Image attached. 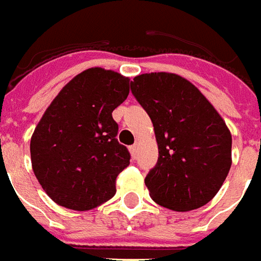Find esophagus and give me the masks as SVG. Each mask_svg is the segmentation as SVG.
Listing matches in <instances>:
<instances>
[{"mask_svg":"<svg viewBox=\"0 0 261 261\" xmlns=\"http://www.w3.org/2000/svg\"><path fill=\"white\" fill-rule=\"evenodd\" d=\"M138 150H139V146L138 144H133L129 147V151L132 154V159H136V155H138Z\"/></svg>","mask_w":261,"mask_h":261,"instance_id":"obj_1","label":"esophagus"}]
</instances>
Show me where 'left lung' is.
<instances>
[{
    "label": "left lung",
    "instance_id": "obj_1",
    "mask_svg": "<svg viewBox=\"0 0 261 261\" xmlns=\"http://www.w3.org/2000/svg\"><path fill=\"white\" fill-rule=\"evenodd\" d=\"M130 89L149 114L159 144L157 165L144 179L151 199L174 211L207 204L232 164L225 121L193 83L176 73H142Z\"/></svg>",
    "mask_w": 261,
    "mask_h": 261
}]
</instances>
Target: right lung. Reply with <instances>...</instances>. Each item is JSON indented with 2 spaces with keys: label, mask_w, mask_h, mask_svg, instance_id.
Returning <instances> with one entry per match:
<instances>
[{
  "label": "right lung",
  "mask_w": 261,
  "mask_h": 261,
  "mask_svg": "<svg viewBox=\"0 0 261 261\" xmlns=\"http://www.w3.org/2000/svg\"><path fill=\"white\" fill-rule=\"evenodd\" d=\"M126 76L89 68L61 89L30 139L32 168L57 204L87 211L117 192V176L129 165L128 149L118 143L112 111L129 94Z\"/></svg>",
  "instance_id": "obj_1"
}]
</instances>
